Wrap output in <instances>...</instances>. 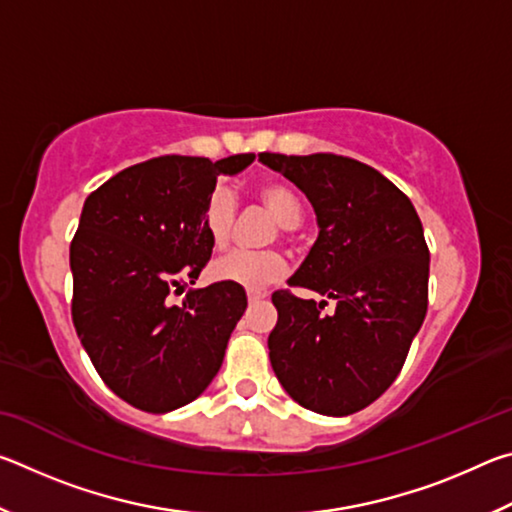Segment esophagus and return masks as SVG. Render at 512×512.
<instances>
[{"instance_id": "1", "label": "esophagus", "mask_w": 512, "mask_h": 512, "mask_svg": "<svg viewBox=\"0 0 512 512\" xmlns=\"http://www.w3.org/2000/svg\"><path fill=\"white\" fill-rule=\"evenodd\" d=\"M266 296H268L266 291H248V302L250 305H257V302L266 300Z\"/></svg>"}]
</instances>
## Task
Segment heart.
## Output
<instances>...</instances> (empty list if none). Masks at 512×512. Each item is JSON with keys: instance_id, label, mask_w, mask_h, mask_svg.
<instances>
[{"instance_id": "obj_1", "label": "heart", "mask_w": 512, "mask_h": 512, "mask_svg": "<svg viewBox=\"0 0 512 512\" xmlns=\"http://www.w3.org/2000/svg\"><path fill=\"white\" fill-rule=\"evenodd\" d=\"M259 203L282 228H298L302 205L298 194L284 183H266L257 189ZM237 198L228 187H216L205 203L203 225L216 250L228 246L235 228ZM287 273V262L277 253H232L212 266V277L248 291H262L280 282Z\"/></svg>"}]
</instances>
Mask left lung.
Here are the masks:
<instances>
[{"label": "left lung", "instance_id": "8db88e82", "mask_svg": "<svg viewBox=\"0 0 512 512\" xmlns=\"http://www.w3.org/2000/svg\"><path fill=\"white\" fill-rule=\"evenodd\" d=\"M316 212L318 239L289 284L336 302L275 291L268 357L293 400L323 415L366 409L393 384L427 314L429 248L413 203L377 169L332 153H259Z\"/></svg>", "mask_w": 512, "mask_h": 512}]
</instances>
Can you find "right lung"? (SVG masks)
Here are the masks:
<instances>
[{"instance_id": "right-lung-1", "label": "right lung", "mask_w": 512, "mask_h": 512, "mask_svg": "<svg viewBox=\"0 0 512 512\" xmlns=\"http://www.w3.org/2000/svg\"><path fill=\"white\" fill-rule=\"evenodd\" d=\"M253 153L219 162L162 155L119 171L85 198L69 246L76 334L108 388L135 409L167 413L194 402L219 372L248 307L228 282L189 289L212 257L203 225L219 176Z\"/></svg>"}]
</instances>
